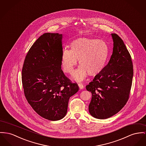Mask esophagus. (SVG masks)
Segmentation results:
<instances>
[{
    "instance_id": "obj_1",
    "label": "esophagus",
    "mask_w": 146,
    "mask_h": 146,
    "mask_svg": "<svg viewBox=\"0 0 146 146\" xmlns=\"http://www.w3.org/2000/svg\"><path fill=\"white\" fill-rule=\"evenodd\" d=\"M78 87L80 88V89H82L84 88V85L81 83H79L78 84Z\"/></svg>"
}]
</instances>
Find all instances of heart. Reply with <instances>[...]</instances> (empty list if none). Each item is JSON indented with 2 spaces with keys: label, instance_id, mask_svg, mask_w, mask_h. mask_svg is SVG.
<instances>
[{
  "label": "heart",
  "instance_id": "b5f03b06",
  "mask_svg": "<svg viewBox=\"0 0 146 146\" xmlns=\"http://www.w3.org/2000/svg\"><path fill=\"white\" fill-rule=\"evenodd\" d=\"M70 46L71 49H63L61 65L65 72L71 74L78 59L81 66L74 74L75 80L82 81L88 73L96 75L105 68L109 56V48L105 41L83 38L72 41Z\"/></svg>",
  "mask_w": 146,
  "mask_h": 146
}]
</instances>
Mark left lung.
I'll list each match as a JSON object with an SVG mask.
<instances>
[{
  "mask_svg": "<svg viewBox=\"0 0 146 146\" xmlns=\"http://www.w3.org/2000/svg\"><path fill=\"white\" fill-rule=\"evenodd\" d=\"M113 52L107 65L86 85L92 94L88 106L92 116L106 119L116 115L129 98L133 75L131 56L123 40L112 34Z\"/></svg>",
  "mask_w": 146,
  "mask_h": 146,
  "instance_id": "obj_1",
  "label": "left lung"
}]
</instances>
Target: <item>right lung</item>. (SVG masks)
I'll return each instance as SVG.
<instances>
[{"mask_svg": "<svg viewBox=\"0 0 146 146\" xmlns=\"http://www.w3.org/2000/svg\"><path fill=\"white\" fill-rule=\"evenodd\" d=\"M62 38L58 33L40 36L28 52L22 68L26 99L38 115L50 121L65 116L70 97L79 90L61 68Z\"/></svg>", "mask_w": 146, "mask_h": 146, "instance_id": "right-lung-1", "label": "right lung"}]
</instances>
